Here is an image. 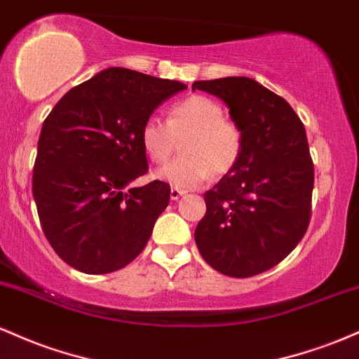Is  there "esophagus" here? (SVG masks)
I'll return each mask as SVG.
<instances>
[{"label": "esophagus", "instance_id": "1", "mask_svg": "<svg viewBox=\"0 0 359 359\" xmlns=\"http://www.w3.org/2000/svg\"><path fill=\"white\" fill-rule=\"evenodd\" d=\"M184 190H180V188H171V200H178L184 195Z\"/></svg>", "mask_w": 359, "mask_h": 359}]
</instances>
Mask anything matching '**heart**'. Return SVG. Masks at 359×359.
Segmentation results:
<instances>
[{
    "label": "heart",
    "instance_id": "b5f03b06",
    "mask_svg": "<svg viewBox=\"0 0 359 359\" xmlns=\"http://www.w3.org/2000/svg\"><path fill=\"white\" fill-rule=\"evenodd\" d=\"M144 154L164 164L183 140L184 156L156 171V178L176 188H195L212 176H224L239 163L244 149L243 128L225 118L222 104L193 95L169 108L166 122L149 116L139 132Z\"/></svg>",
    "mask_w": 359,
    "mask_h": 359
}]
</instances>
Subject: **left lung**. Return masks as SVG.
<instances>
[{"mask_svg":"<svg viewBox=\"0 0 359 359\" xmlns=\"http://www.w3.org/2000/svg\"><path fill=\"white\" fill-rule=\"evenodd\" d=\"M222 98L243 128L237 166L203 195L195 241L213 269L249 278L276 266L307 232L313 163L305 127L288 102L244 76L195 81Z\"/></svg>","mask_w":359,"mask_h":359,"instance_id":"left-lung-1","label":"left lung"}]
</instances>
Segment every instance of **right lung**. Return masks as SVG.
I'll return each instance as SVG.
<instances>
[{"mask_svg":"<svg viewBox=\"0 0 359 359\" xmlns=\"http://www.w3.org/2000/svg\"><path fill=\"white\" fill-rule=\"evenodd\" d=\"M187 84L110 67L69 90L47 115L34 166L42 231L57 256L88 275L127 266L146 248L171 188L147 172L139 132Z\"/></svg>","mask_w":359,"mask_h":359,"instance_id":"add662e5","label":"right lung"}]
</instances>
